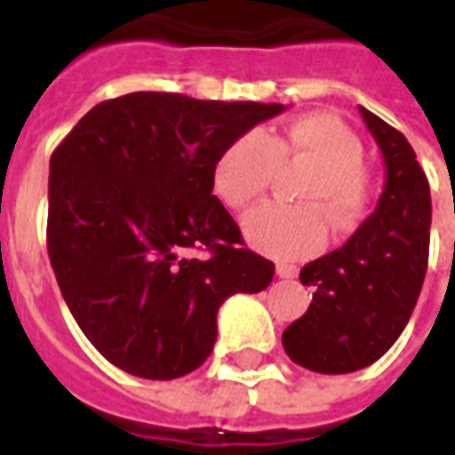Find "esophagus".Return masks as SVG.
Masks as SVG:
<instances>
[{
	"instance_id": "obj_1",
	"label": "esophagus",
	"mask_w": 455,
	"mask_h": 455,
	"mask_svg": "<svg viewBox=\"0 0 455 455\" xmlns=\"http://www.w3.org/2000/svg\"><path fill=\"white\" fill-rule=\"evenodd\" d=\"M275 273L280 277H285V280H290V277L297 275V267L295 266H287V263H277Z\"/></svg>"
}]
</instances>
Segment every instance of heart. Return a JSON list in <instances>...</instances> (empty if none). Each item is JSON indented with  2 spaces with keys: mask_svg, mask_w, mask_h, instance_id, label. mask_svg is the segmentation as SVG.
<instances>
[{
  "mask_svg": "<svg viewBox=\"0 0 455 455\" xmlns=\"http://www.w3.org/2000/svg\"><path fill=\"white\" fill-rule=\"evenodd\" d=\"M307 168L295 189L305 204H260L243 219V236L258 253L277 260H305L324 248L326 217L351 231L371 207V178L363 146L341 119L305 114L277 133H243L219 156L214 189L231 209H243L266 192L280 168Z\"/></svg>",
  "mask_w": 455,
  "mask_h": 455,
  "instance_id": "b5f03b06",
  "label": "heart"
}]
</instances>
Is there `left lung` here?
I'll return each mask as SVG.
<instances>
[{
    "label": "left lung",
    "instance_id": "8db88e82",
    "mask_svg": "<svg viewBox=\"0 0 455 455\" xmlns=\"http://www.w3.org/2000/svg\"><path fill=\"white\" fill-rule=\"evenodd\" d=\"M385 160V189L346 246L307 263L312 305L283 331L285 353L324 375L361 371L387 353L407 326L429 263V180L410 140L361 107Z\"/></svg>",
    "mask_w": 455,
    "mask_h": 455
}]
</instances>
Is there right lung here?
<instances>
[{"label": "right lung", "instance_id": "right-lung-1", "mask_svg": "<svg viewBox=\"0 0 455 455\" xmlns=\"http://www.w3.org/2000/svg\"><path fill=\"white\" fill-rule=\"evenodd\" d=\"M283 104L131 92L100 102L51 156L48 256L83 334L121 371L175 380L217 341V312L275 266L243 246L214 189L219 156ZM192 247L207 259H192Z\"/></svg>", "mask_w": 455, "mask_h": 455}]
</instances>
